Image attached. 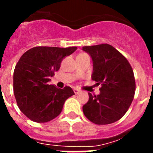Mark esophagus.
<instances>
[{
	"label": "esophagus",
	"mask_w": 153,
	"mask_h": 153,
	"mask_svg": "<svg viewBox=\"0 0 153 153\" xmlns=\"http://www.w3.org/2000/svg\"><path fill=\"white\" fill-rule=\"evenodd\" d=\"M79 89H78V88H74V93L75 94H78L79 93Z\"/></svg>",
	"instance_id": "34e87169"
}]
</instances>
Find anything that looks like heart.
Listing matches in <instances>:
<instances>
[{"instance_id": "b5f03b06", "label": "heart", "mask_w": 153, "mask_h": 153, "mask_svg": "<svg viewBox=\"0 0 153 153\" xmlns=\"http://www.w3.org/2000/svg\"><path fill=\"white\" fill-rule=\"evenodd\" d=\"M81 54H85V53H81Z\"/></svg>"}]
</instances>
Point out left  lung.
Listing matches in <instances>:
<instances>
[{
    "label": "left lung",
    "mask_w": 153,
    "mask_h": 153,
    "mask_svg": "<svg viewBox=\"0 0 153 153\" xmlns=\"http://www.w3.org/2000/svg\"><path fill=\"white\" fill-rule=\"evenodd\" d=\"M93 61L91 79L100 84L99 95L88 93L82 106L85 117L97 125L117 122L130 108L135 92L134 72L127 59L108 44L84 46Z\"/></svg>",
    "instance_id": "1"
}]
</instances>
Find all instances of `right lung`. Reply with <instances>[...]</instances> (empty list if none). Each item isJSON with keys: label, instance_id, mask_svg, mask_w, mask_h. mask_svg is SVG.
<instances>
[{"label": "right lung", "instance_id": "obj_1", "mask_svg": "<svg viewBox=\"0 0 153 153\" xmlns=\"http://www.w3.org/2000/svg\"><path fill=\"white\" fill-rule=\"evenodd\" d=\"M77 47L38 46L20 57L13 71V93L19 109L31 121L47 123L56 117L69 97L74 95L71 87L63 89L48 84L61 62Z\"/></svg>", "mask_w": 153, "mask_h": 153}]
</instances>
